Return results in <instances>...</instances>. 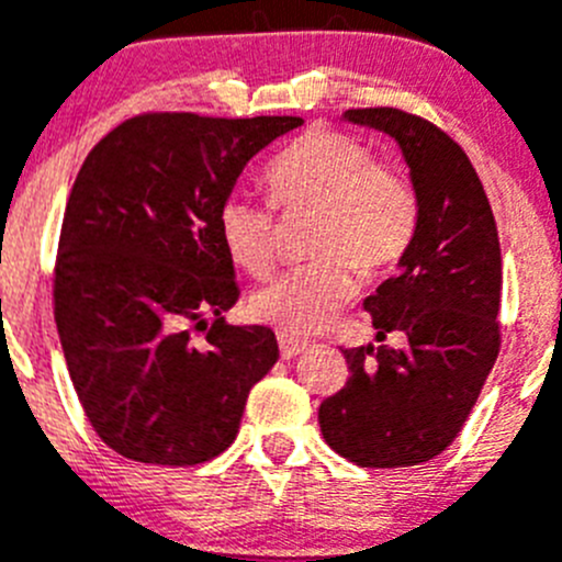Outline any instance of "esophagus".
I'll use <instances>...</instances> for the list:
<instances>
[{
    "label": "esophagus",
    "instance_id": "esophagus-1",
    "mask_svg": "<svg viewBox=\"0 0 562 562\" xmlns=\"http://www.w3.org/2000/svg\"><path fill=\"white\" fill-rule=\"evenodd\" d=\"M277 340H280V353H282V359H293V357H299V353H304V351H307V348H310L307 340H299V337L285 335V331H282V335L277 337Z\"/></svg>",
    "mask_w": 562,
    "mask_h": 562
}]
</instances>
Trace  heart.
<instances>
[{
    "label": "heart",
    "mask_w": 562,
    "mask_h": 562,
    "mask_svg": "<svg viewBox=\"0 0 562 562\" xmlns=\"http://www.w3.org/2000/svg\"><path fill=\"white\" fill-rule=\"evenodd\" d=\"M274 205L315 211L310 263L282 271L252 296L255 318L285 335L321 329L353 296V269L381 277L408 252L419 222V198L403 172L375 165L368 145L342 131L302 134L266 172ZM216 227L233 263L266 277L277 260L274 209L231 194L220 205Z\"/></svg>",
    "instance_id": "b5f03b06"
}]
</instances>
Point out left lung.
<instances>
[{
    "mask_svg": "<svg viewBox=\"0 0 562 562\" xmlns=\"http://www.w3.org/2000/svg\"><path fill=\"white\" fill-rule=\"evenodd\" d=\"M342 117L401 145L419 222L397 274L364 299L375 340L403 331L406 348H346L351 375L321 403V434L359 467H414L459 437L499 353L497 225L475 167L442 128L392 106Z\"/></svg>",
    "mask_w": 562,
    "mask_h": 562,
    "instance_id": "obj_1",
    "label": "left lung"
}]
</instances>
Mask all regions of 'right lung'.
Returning <instances> with one entry per match:
<instances>
[{
  "label": "right lung",
  "instance_id": "right-lung-1",
  "mask_svg": "<svg viewBox=\"0 0 562 562\" xmlns=\"http://www.w3.org/2000/svg\"><path fill=\"white\" fill-rule=\"evenodd\" d=\"M302 123L148 112L87 154L59 231L54 318L81 408L114 453L194 467L236 439L280 348L269 326L222 315L238 285L216 214L249 159Z\"/></svg>",
  "mask_w": 562,
  "mask_h": 562
}]
</instances>
